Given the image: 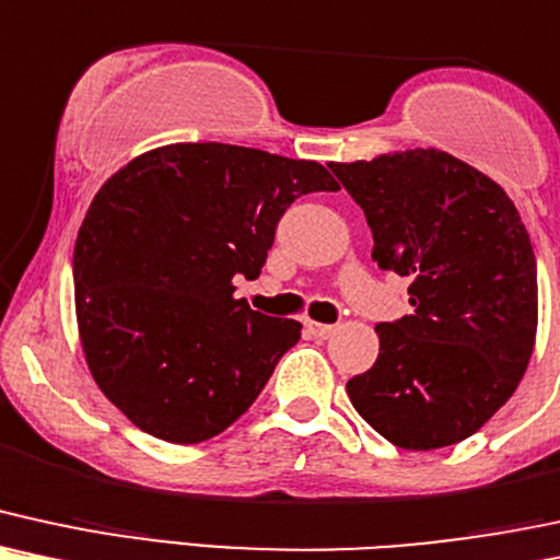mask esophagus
Wrapping results in <instances>:
<instances>
[{
    "label": "esophagus",
    "mask_w": 560,
    "mask_h": 560,
    "mask_svg": "<svg viewBox=\"0 0 560 560\" xmlns=\"http://www.w3.org/2000/svg\"><path fill=\"white\" fill-rule=\"evenodd\" d=\"M304 325H306V330L314 335V338H322V340L330 338V335L338 330V327H335V325H322V322H312V319H306Z\"/></svg>",
    "instance_id": "1"
}]
</instances>
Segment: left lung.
Listing matches in <instances>:
<instances>
[{
  "label": "left lung",
  "instance_id": "obj_1",
  "mask_svg": "<svg viewBox=\"0 0 560 560\" xmlns=\"http://www.w3.org/2000/svg\"><path fill=\"white\" fill-rule=\"evenodd\" d=\"M364 209L372 259L409 278L413 314L380 322L348 380L364 422L406 451L462 443L514 396L537 332V261L505 190L438 149L332 162Z\"/></svg>",
  "mask_w": 560,
  "mask_h": 560
}]
</instances>
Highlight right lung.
<instances>
[{"instance_id": "1", "label": "right lung", "mask_w": 560, "mask_h": 560, "mask_svg": "<svg viewBox=\"0 0 560 560\" xmlns=\"http://www.w3.org/2000/svg\"><path fill=\"white\" fill-rule=\"evenodd\" d=\"M338 190L317 162L230 143H173L98 188L72 254L75 314L96 385L167 443L220 435L301 338L235 299L259 278L280 217Z\"/></svg>"}]
</instances>
